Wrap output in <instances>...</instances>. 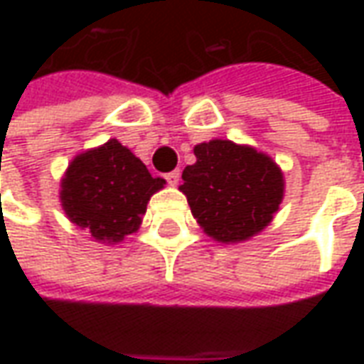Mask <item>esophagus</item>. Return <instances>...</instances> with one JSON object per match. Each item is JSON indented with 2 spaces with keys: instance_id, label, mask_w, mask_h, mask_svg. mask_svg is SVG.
Instances as JSON below:
<instances>
[{
  "instance_id": "obj_1",
  "label": "esophagus",
  "mask_w": 364,
  "mask_h": 364,
  "mask_svg": "<svg viewBox=\"0 0 364 364\" xmlns=\"http://www.w3.org/2000/svg\"><path fill=\"white\" fill-rule=\"evenodd\" d=\"M179 177H181V173H179V169H175V171H171V173L166 175V181L169 183V185H177L179 183Z\"/></svg>"
}]
</instances>
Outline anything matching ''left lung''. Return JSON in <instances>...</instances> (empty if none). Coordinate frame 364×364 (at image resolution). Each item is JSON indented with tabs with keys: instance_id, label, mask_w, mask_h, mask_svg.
<instances>
[{
	"instance_id": "obj_1",
	"label": "left lung",
	"mask_w": 364,
	"mask_h": 364,
	"mask_svg": "<svg viewBox=\"0 0 364 364\" xmlns=\"http://www.w3.org/2000/svg\"><path fill=\"white\" fill-rule=\"evenodd\" d=\"M197 161L183 169L191 213L222 244L250 240L269 226L284 195L282 171L267 154L230 140L195 146Z\"/></svg>"
}]
</instances>
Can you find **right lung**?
<instances>
[{
	"label": "right lung",
	"mask_w": 364,
	"mask_h": 364,
	"mask_svg": "<svg viewBox=\"0 0 364 364\" xmlns=\"http://www.w3.org/2000/svg\"><path fill=\"white\" fill-rule=\"evenodd\" d=\"M140 159L119 140L75 156L62 179V208L95 242L117 244L140 228L154 193L164 189Z\"/></svg>",
	"instance_id": "add662e5"
}]
</instances>
